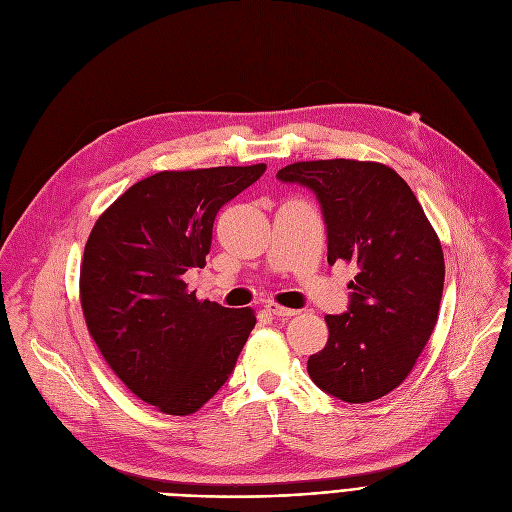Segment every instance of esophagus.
Segmentation results:
<instances>
[{"mask_svg": "<svg viewBox=\"0 0 512 512\" xmlns=\"http://www.w3.org/2000/svg\"><path fill=\"white\" fill-rule=\"evenodd\" d=\"M266 310H269L275 316H279V319H283V316H296V314H300V310H296V308H285V306H279L275 302L266 304Z\"/></svg>", "mask_w": 512, "mask_h": 512, "instance_id": "obj_1", "label": "esophagus"}]
</instances>
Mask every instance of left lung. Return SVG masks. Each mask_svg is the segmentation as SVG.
<instances>
[{
    "label": "left lung",
    "instance_id": "left-lung-1",
    "mask_svg": "<svg viewBox=\"0 0 512 512\" xmlns=\"http://www.w3.org/2000/svg\"><path fill=\"white\" fill-rule=\"evenodd\" d=\"M277 179L314 193L327 262L358 271L348 310L325 316L327 346L308 358V375L337 400L373 402L408 377L437 323L446 275L440 239L415 193L385 164L296 162Z\"/></svg>",
    "mask_w": 512,
    "mask_h": 512
}]
</instances>
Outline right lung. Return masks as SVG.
<instances>
[{"label":"right lung","mask_w":512,"mask_h":512,"mask_svg":"<svg viewBox=\"0 0 512 512\" xmlns=\"http://www.w3.org/2000/svg\"><path fill=\"white\" fill-rule=\"evenodd\" d=\"M264 170L254 164L156 173L129 187L87 239V329L120 381L166 415L202 408L231 377L256 325L250 308L200 302L183 275L206 264L218 210Z\"/></svg>","instance_id":"1"}]
</instances>
